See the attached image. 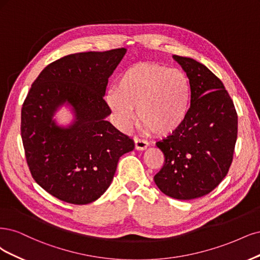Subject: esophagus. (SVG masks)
<instances>
[{"mask_svg":"<svg viewBox=\"0 0 260 260\" xmlns=\"http://www.w3.org/2000/svg\"><path fill=\"white\" fill-rule=\"evenodd\" d=\"M134 142H135V149L137 150H145L149 145L147 140L141 139L139 137H134Z\"/></svg>","mask_w":260,"mask_h":260,"instance_id":"34e87169","label":"esophagus"}]
</instances>
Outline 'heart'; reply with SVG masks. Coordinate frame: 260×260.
Here are the masks:
<instances>
[{
    "label": "heart",
    "instance_id": "1",
    "mask_svg": "<svg viewBox=\"0 0 260 260\" xmlns=\"http://www.w3.org/2000/svg\"><path fill=\"white\" fill-rule=\"evenodd\" d=\"M192 100L188 75L158 63L140 62L125 69L107 102L119 122L127 126L137 107L142 126L156 135H170L186 122Z\"/></svg>",
    "mask_w": 260,
    "mask_h": 260
}]
</instances>
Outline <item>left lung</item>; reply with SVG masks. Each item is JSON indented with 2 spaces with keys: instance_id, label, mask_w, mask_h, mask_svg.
I'll list each match as a JSON object with an SVG mask.
<instances>
[{
  "instance_id": "obj_1",
  "label": "left lung",
  "mask_w": 260,
  "mask_h": 260,
  "mask_svg": "<svg viewBox=\"0 0 260 260\" xmlns=\"http://www.w3.org/2000/svg\"><path fill=\"white\" fill-rule=\"evenodd\" d=\"M191 82L190 112L182 126L157 141L164 154L154 182L164 194L192 200L227 176L238 138V113L222 82L202 63L174 55Z\"/></svg>"
}]
</instances>
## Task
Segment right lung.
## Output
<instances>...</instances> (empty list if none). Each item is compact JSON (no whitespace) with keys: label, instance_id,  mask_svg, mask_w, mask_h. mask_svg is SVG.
Masks as SVG:
<instances>
[{"label":"right lung","instance_id":"right-lung-1","mask_svg":"<svg viewBox=\"0 0 260 260\" xmlns=\"http://www.w3.org/2000/svg\"><path fill=\"white\" fill-rule=\"evenodd\" d=\"M125 48L64 56L43 69L21 108V138L30 173L49 194L63 202H94L110 186L119 158L134 141L106 121L104 95ZM67 101L76 122L68 129L52 121Z\"/></svg>","mask_w":260,"mask_h":260}]
</instances>
